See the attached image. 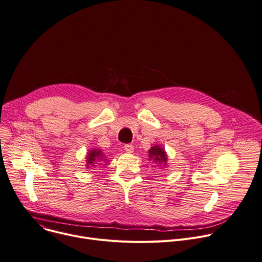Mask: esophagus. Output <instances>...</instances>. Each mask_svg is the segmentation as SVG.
<instances>
[{
  "label": "esophagus",
  "instance_id": "obj_1",
  "mask_svg": "<svg viewBox=\"0 0 262 262\" xmlns=\"http://www.w3.org/2000/svg\"><path fill=\"white\" fill-rule=\"evenodd\" d=\"M134 149H135V147H134L132 144H125V145H124V150H125L126 152H128V154L134 152Z\"/></svg>",
  "mask_w": 262,
  "mask_h": 262
}]
</instances>
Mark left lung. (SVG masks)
<instances>
[{"mask_svg": "<svg viewBox=\"0 0 262 262\" xmlns=\"http://www.w3.org/2000/svg\"><path fill=\"white\" fill-rule=\"evenodd\" d=\"M148 156H149V160H152L157 164H160V165L162 164L164 166L167 164V155H166L164 148L159 145L152 146L148 150Z\"/></svg>", "mask_w": 262, "mask_h": 262, "instance_id": "1", "label": "left lung"}]
</instances>
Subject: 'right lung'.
Segmentation results:
<instances>
[{
  "mask_svg": "<svg viewBox=\"0 0 262 262\" xmlns=\"http://www.w3.org/2000/svg\"><path fill=\"white\" fill-rule=\"evenodd\" d=\"M104 160L105 161V158L103 156V152L102 150L100 149H92L88 152V156H86V167H95L96 166V162L98 161H102Z\"/></svg>",
  "mask_w": 262,
  "mask_h": 262,
  "instance_id": "obj_1",
  "label": "right lung"
}]
</instances>
